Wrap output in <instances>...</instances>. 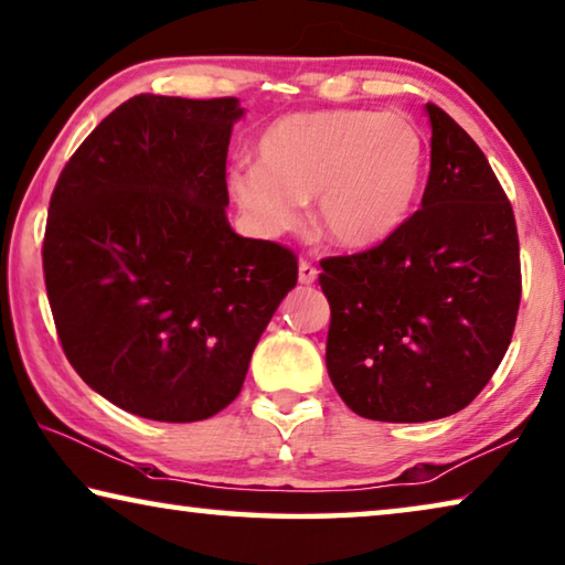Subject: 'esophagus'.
<instances>
[{
  "mask_svg": "<svg viewBox=\"0 0 565 565\" xmlns=\"http://www.w3.org/2000/svg\"><path fill=\"white\" fill-rule=\"evenodd\" d=\"M317 266L309 262H299V284H315L317 281Z\"/></svg>",
  "mask_w": 565,
  "mask_h": 565,
  "instance_id": "esophagus-1",
  "label": "esophagus"
}]
</instances>
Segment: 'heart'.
I'll return each instance as SVG.
<instances>
[{"instance_id":"heart-1","label":"heart","mask_w":565,"mask_h":565,"mask_svg":"<svg viewBox=\"0 0 565 565\" xmlns=\"http://www.w3.org/2000/svg\"><path fill=\"white\" fill-rule=\"evenodd\" d=\"M258 163L228 170V193L262 234L294 231L317 195V226L342 248L382 244L405 223L425 175V138L405 113L309 110L258 138Z\"/></svg>"}]
</instances>
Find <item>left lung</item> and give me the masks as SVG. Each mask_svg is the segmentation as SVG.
<instances>
[{
    "instance_id": "1",
    "label": "left lung",
    "mask_w": 565,
    "mask_h": 565,
    "mask_svg": "<svg viewBox=\"0 0 565 565\" xmlns=\"http://www.w3.org/2000/svg\"><path fill=\"white\" fill-rule=\"evenodd\" d=\"M423 209L380 246L321 262L327 370L347 407L429 423L468 407L503 362L521 307L515 216L468 132L427 103Z\"/></svg>"
}]
</instances>
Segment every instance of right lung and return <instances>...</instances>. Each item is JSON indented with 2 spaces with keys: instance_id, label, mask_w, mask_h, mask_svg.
<instances>
[{
  "instance_id": "obj_1",
  "label": "right lung",
  "mask_w": 565,
  "mask_h": 565,
  "mask_svg": "<svg viewBox=\"0 0 565 565\" xmlns=\"http://www.w3.org/2000/svg\"><path fill=\"white\" fill-rule=\"evenodd\" d=\"M236 97L136 95L67 160L42 266L60 344L97 395L158 423L238 397L250 354L297 286V256L226 218Z\"/></svg>"
}]
</instances>
